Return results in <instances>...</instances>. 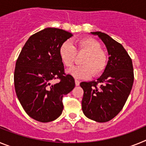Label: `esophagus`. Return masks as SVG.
I'll return each mask as SVG.
<instances>
[{
  "label": "esophagus",
  "mask_w": 146,
  "mask_h": 146,
  "mask_svg": "<svg viewBox=\"0 0 146 146\" xmlns=\"http://www.w3.org/2000/svg\"><path fill=\"white\" fill-rule=\"evenodd\" d=\"M75 85L77 86H80V81L78 80H76L75 79Z\"/></svg>",
  "instance_id": "esophagus-1"
}]
</instances>
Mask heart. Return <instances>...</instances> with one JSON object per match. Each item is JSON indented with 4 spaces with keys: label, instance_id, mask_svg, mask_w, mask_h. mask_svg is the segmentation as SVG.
Instances as JSON below:
<instances>
[{
    "label": "heart",
    "instance_id": "obj_1",
    "mask_svg": "<svg viewBox=\"0 0 146 146\" xmlns=\"http://www.w3.org/2000/svg\"><path fill=\"white\" fill-rule=\"evenodd\" d=\"M77 53H86L81 60L82 66L72 67L67 72L77 79H86L99 75L107 65V57L101 45L91 37H83L77 39L74 46L69 42L62 44L59 49V56L66 67L72 66Z\"/></svg>",
    "mask_w": 146,
    "mask_h": 146
}]
</instances>
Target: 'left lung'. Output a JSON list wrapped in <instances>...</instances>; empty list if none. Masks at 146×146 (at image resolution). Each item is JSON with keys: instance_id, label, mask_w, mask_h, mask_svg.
Listing matches in <instances>:
<instances>
[{"instance_id": "obj_1", "label": "left lung", "mask_w": 146, "mask_h": 146, "mask_svg": "<svg viewBox=\"0 0 146 146\" xmlns=\"http://www.w3.org/2000/svg\"><path fill=\"white\" fill-rule=\"evenodd\" d=\"M91 33L102 41L110 57L103 74L97 80L80 83L84 91L82 110L87 118L102 123L113 119L124 106L133 86V66L121 44L106 33Z\"/></svg>"}]
</instances>
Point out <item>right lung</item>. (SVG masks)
Here are the masks:
<instances>
[{
  "label": "right lung",
  "mask_w": 146,
  "mask_h": 146,
  "mask_svg": "<svg viewBox=\"0 0 146 146\" xmlns=\"http://www.w3.org/2000/svg\"><path fill=\"white\" fill-rule=\"evenodd\" d=\"M72 36L64 30L44 28L30 36L17 60L16 94L24 110L36 121L46 123L58 118L64 109L63 96L75 86L59 56L61 44ZM57 79L60 81L54 84Z\"/></svg>",
  "instance_id": "1"
}]
</instances>
